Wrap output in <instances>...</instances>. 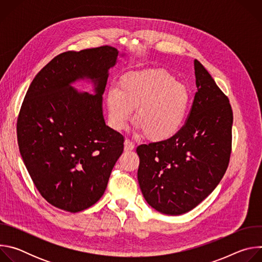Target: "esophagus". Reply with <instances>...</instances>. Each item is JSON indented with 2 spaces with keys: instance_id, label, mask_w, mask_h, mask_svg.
<instances>
[{
  "instance_id": "esophagus-1",
  "label": "esophagus",
  "mask_w": 262,
  "mask_h": 262,
  "mask_svg": "<svg viewBox=\"0 0 262 262\" xmlns=\"http://www.w3.org/2000/svg\"><path fill=\"white\" fill-rule=\"evenodd\" d=\"M134 149H135L134 142H132L130 140L126 139L125 142H124V150L125 151H130V150H134Z\"/></svg>"
}]
</instances>
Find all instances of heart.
Listing matches in <instances>:
<instances>
[{
	"mask_svg": "<svg viewBox=\"0 0 262 262\" xmlns=\"http://www.w3.org/2000/svg\"><path fill=\"white\" fill-rule=\"evenodd\" d=\"M191 95L164 69H144L124 73L118 86L106 95L108 118L116 129H123L137 108L135 121L140 132L154 142L174 137L182 127Z\"/></svg>",
	"mask_w": 262,
	"mask_h": 262,
	"instance_id": "heart-1",
	"label": "heart"
}]
</instances>
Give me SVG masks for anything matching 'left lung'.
Masks as SVG:
<instances>
[{
    "label": "left lung",
    "mask_w": 262,
    "mask_h": 262,
    "mask_svg": "<svg viewBox=\"0 0 262 262\" xmlns=\"http://www.w3.org/2000/svg\"><path fill=\"white\" fill-rule=\"evenodd\" d=\"M197 92L180 130L171 139L137 147L138 180L149 205L165 214L188 212L225 174L232 149L233 113L228 97L195 60Z\"/></svg>",
    "instance_id": "left-lung-1"
}]
</instances>
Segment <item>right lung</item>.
Listing matches in <instances>:
<instances>
[{"mask_svg": "<svg viewBox=\"0 0 262 262\" xmlns=\"http://www.w3.org/2000/svg\"><path fill=\"white\" fill-rule=\"evenodd\" d=\"M118 56L102 46L56 56L32 81L17 118V142L40 195L60 209L79 212L103 195L124 137L105 125L101 100L107 70ZM82 77L96 83V95L79 94L70 84Z\"/></svg>", "mask_w": 262, "mask_h": 262, "instance_id": "add662e5", "label": "right lung"}]
</instances>
